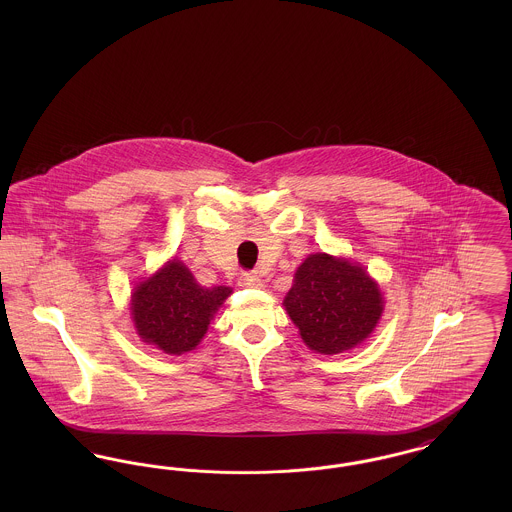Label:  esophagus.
<instances>
[{
	"label": "esophagus",
	"instance_id": "obj_1",
	"mask_svg": "<svg viewBox=\"0 0 512 512\" xmlns=\"http://www.w3.org/2000/svg\"><path fill=\"white\" fill-rule=\"evenodd\" d=\"M240 282L245 288H263V284H265V280L259 272H244Z\"/></svg>",
	"mask_w": 512,
	"mask_h": 512
}]
</instances>
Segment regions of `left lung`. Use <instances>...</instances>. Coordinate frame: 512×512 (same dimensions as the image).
Masks as SVG:
<instances>
[{
    "instance_id": "1",
    "label": "left lung",
    "mask_w": 512,
    "mask_h": 512,
    "mask_svg": "<svg viewBox=\"0 0 512 512\" xmlns=\"http://www.w3.org/2000/svg\"><path fill=\"white\" fill-rule=\"evenodd\" d=\"M284 307L309 349L338 355L372 334L384 311V297L365 267L315 253L295 270Z\"/></svg>"
}]
</instances>
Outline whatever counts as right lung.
Segmentation results:
<instances>
[{
  "label": "right lung",
  "mask_w": 512,
  "mask_h": 512,
  "mask_svg": "<svg viewBox=\"0 0 512 512\" xmlns=\"http://www.w3.org/2000/svg\"><path fill=\"white\" fill-rule=\"evenodd\" d=\"M230 293L226 286H199L190 268L172 259L132 292L130 313L136 334L163 353H188L203 340Z\"/></svg>",
  "instance_id": "right-lung-1"
}]
</instances>
